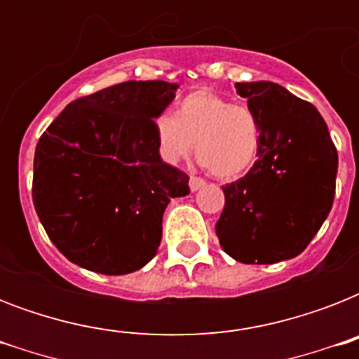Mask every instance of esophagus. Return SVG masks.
<instances>
[{
    "instance_id": "esophagus-1",
    "label": "esophagus",
    "mask_w": 359,
    "mask_h": 359,
    "mask_svg": "<svg viewBox=\"0 0 359 359\" xmlns=\"http://www.w3.org/2000/svg\"><path fill=\"white\" fill-rule=\"evenodd\" d=\"M207 184L205 180L199 179V177H190V190L191 191H197V190H201L203 186Z\"/></svg>"
}]
</instances>
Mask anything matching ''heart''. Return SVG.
<instances>
[{
    "instance_id": "obj_1",
    "label": "heart",
    "mask_w": 359,
    "mask_h": 359,
    "mask_svg": "<svg viewBox=\"0 0 359 359\" xmlns=\"http://www.w3.org/2000/svg\"><path fill=\"white\" fill-rule=\"evenodd\" d=\"M158 149L177 163L194 151L199 162L222 180H233L253 168L261 149V128L244 104H231L212 89H197L180 98L173 115L154 121Z\"/></svg>"
}]
</instances>
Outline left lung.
I'll use <instances>...</instances> for the list:
<instances>
[{"label":"left lung","mask_w":359,"mask_h":359,"mask_svg":"<svg viewBox=\"0 0 359 359\" xmlns=\"http://www.w3.org/2000/svg\"><path fill=\"white\" fill-rule=\"evenodd\" d=\"M261 128L259 160L224 186L216 235L227 255L272 264L300 255L328 218L337 149L313 104L272 81L236 83Z\"/></svg>","instance_id":"8db88e82"}]
</instances>
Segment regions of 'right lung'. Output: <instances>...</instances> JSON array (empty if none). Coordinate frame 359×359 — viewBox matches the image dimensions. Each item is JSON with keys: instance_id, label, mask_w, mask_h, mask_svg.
<instances>
[{"instance_id": "add662e5", "label": "right lung", "mask_w": 359, "mask_h": 359, "mask_svg": "<svg viewBox=\"0 0 359 359\" xmlns=\"http://www.w3.org/2000/svg\"><path fill=\"white\" fill-rule=\"evenodd\" d=\"M177 83L124 81L70 102L41 135L33 205L70 262L123 276L156 255L162 216L190 177L160 158L154 119Z\"/></svg>"}]
</instances>
